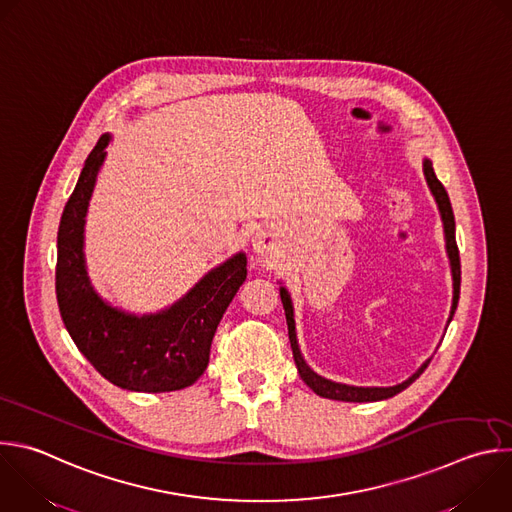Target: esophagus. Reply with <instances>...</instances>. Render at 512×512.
<instances>
[{
	"label": "esophagus",
	"mask_w": 512,
	"mask_h": 512,
	"mask_svg": "<svg viewBox=\"0 0 512 512\" xmlns=\"http://www.w3.org/2000/svg\"><path fill=\"white\" fill-rule=\"evenodd\" d=\"M251 245H253V251H255L257 255H261V257H271L273 251L277 249V235H275L273 231H269V229H257V231L253 233Z\"/></svg>",
	"instance_id": "obj_1"
}]
</instances>
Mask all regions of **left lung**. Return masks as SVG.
Masks as SVG:
<instances>
[{
    "instance_id": "8db88e82",
    "label": "left lung",
    "mask_w": 512,
    "mask_h": 512,
    "mask_svg": "<svg viewBox=\"0 0 512 512\" xmlns=\"http://www.w3.org/2000/svg\"><path fill=\"white\" fill-rule=\"evenodd\" d=\"M424 175L428 181V187L438 203L442 221H444V233H446V249H448V257H450V265H452V279H454V299H452V311H450V319L456 311L458 305V297H460V255H458V245H456V227H454V213H452V205L448 199V193L444 189V185L436 179L434 168L430 160H424ZM281 303L285 309V317H287V329H289V342H291V350H293V360L297 366V372L301 376V380L321 398H329V400H342V402H378V400H386L392 398L396 394H400L402 390H406L430 364V360L406 382L392 386V388H354V386H346V384H335L329 382L317 374H313L307 364L303 362L299 348H297V339H295V323H293V307H291V299L289 293L281 287ZM448 319V323H450Z\"/></svg>"
}]
</instances>
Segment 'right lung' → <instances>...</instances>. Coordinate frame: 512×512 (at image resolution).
I'll return each mask as SVG.
<instances>
[{"label": "right lung", "mask_w": 512, "mask_h": 512, "mask_svg": "<svg viewBox=\"0 0 512 512\" xmlns=\"http://www.w3.org/2000/svg\"><path fill=\"white\" fill-rule=\"evenodd\" d=\"M110 136L88 154L58 229L56 297L62 321L84 358L114 386L173 392L195 384L209 366L217 325L247 277L243 253L205 275L181 301L156 315L106 305L84 267V217Z\"/></svg>", "instance_id": "1"}]
</instances>
